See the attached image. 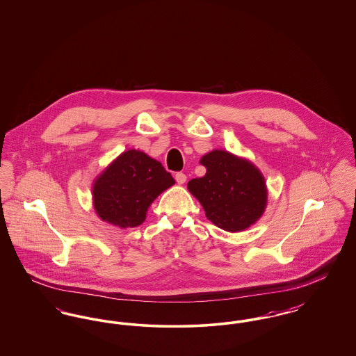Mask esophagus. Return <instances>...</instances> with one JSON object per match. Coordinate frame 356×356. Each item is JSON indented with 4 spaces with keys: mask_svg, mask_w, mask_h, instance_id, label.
<instances>
[{
    "mask_svg": "<svg viewBox=\"0 0 356 356\" xmlns=\"http://www.w3.org/2000/svg\"><path fill=\"white\" fill-rule=\"evenodd\" d=\"M175 179H176V183L181 186V184H184L186 181V173H183V172H177V173L175 175Z\"/></svg>",
    "mask_w": 356,
    "mask_h": 356,
    "instance_id": "esophagus-1",
    "label": "esophagus"
}]
</instances>
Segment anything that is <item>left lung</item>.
<instances>
[{
	"label": "left lung",
	"mask_w": 356,
	"mask_h": 356,
	"mask_svg": "<svg viewBox=\"0 0 356 356\" xmlns=\"http://www.w3.org/2000/svg\"><path fill=\"white\" fill-rule=\"evenodd\" d=\"M203 177L188 183L208 220L228 232L247 229L261 218L267 205V186L261 172L245 159L215 149L204 154Z\"/></svg>",
	"instance_id": "obj_1"
}]
</instances>
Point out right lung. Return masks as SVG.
Returning <instances> with one entry per match:
<instances>
[{
	"instance_id": "add662e5",
	"label": "right lung",
	"mask_w": 356,
	"mask_h": 356,
	"mask_svg": "<svg viewBox=\"0 0 356 356\" xmlns=\"http://www.w3.org/2000/svg\"><path fill=\"white\" fill-rule=\"evenodd\" d=\"M173 184L160 161L129 149L96 177L92 189L95 211L109 224L134 228L144 222L153 200Z\"/></svg>"
}]
</instances>
